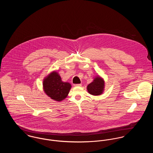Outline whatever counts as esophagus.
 <instances>
[{
	"mask_svg": "<svg viewBox=\"0 0 153 153\" xmlns=\"http://www.w3.org/2000/svg\"><path fill=\"white\" fill-rule=\"evenodd\" d=\"M82 85L81 84H75L74 86L75 87H81Z\"/></svg>",
	"mask_w": 153,
	"mask_h": 153,
	"instance_id": "esophagus-1",
	"label": "esophagus"
}]
</instances>
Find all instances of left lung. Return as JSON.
Masks as SVG:
<instances>
[{"label":"left lung","instance_id":"obj_1","mask_svg":"<svg viewBox=\"0 0 153 153\" xmlns=\"http://www.w3.org/2000/svg\"><path fill=\"white\" fill-rule=\"evenodd\" d=\"M104 88V81L100 77H97L94 81L90 83L87 86L88 91L90 94L94 95H101Z\"/></svg>","mask_w":153,"mask_h":153}]
</instances>
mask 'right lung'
Returning <instances> with one entry per match:
<instances>
[{
  "mask_svg": "<svg viewBox=\"0 0 153 153\" xmlns=\"http://www.w3.org/2000/svg\"><path fill=\"white\" fill-rule=\"evenodd\" d=\"M45 92L52 100L61 101L67 97L71 85L64 82L56 72H53L45 78L43 83Z\"/></svg>",
  "mask_w": 153,
  "mask_h": 153,
  "instance_id": "1",
  "label": "right lung"
}]
</instances>
